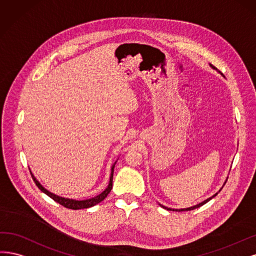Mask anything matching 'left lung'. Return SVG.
Masks as SVG:
<instances>
[{
  "label": "left lung",
  "mask_w": 256,
  "mask_h": 256,
  "mask_svg": "<svg viewBox=\"0 0 256 256\" xmlns=\"http://www.w3.org/2000/svg\"><path fill=\"white\" fill-rule=\"evenodd\" d=\"M210 67L212 68H214V69H216L215 67H214V66L212 64H210ZM217 196V194H214L212 198H208V200H205V201H203L202 203H199V204H196V205H194V206H192V208H180V210H172V208H166V206H162V205H160L162 206V208H166V210H176V212H184V210H194V208H200V206H202L203 204H205V203H208L210 200H212V198L214 196Z\"/></svg>",
  "instance_id": "obj_1"
}]
</instances>
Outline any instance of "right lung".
<instances>
[{"mask_svg":"<svg viewBox=\"0 0 256 256\" xmlns=\"http://www.w3.org/2000/svg\"><path fill=\"white\" fill-rule=\"evenodd\" d=\"M114 164H116V162H114L112 166V172H110V184L108 186H107V188L105 189V190L103 192H101L100 194H98L94 198H92V199H87V200H82V201H76V200H72V199H67V198H62V196H56L50 192H48L46 189L41 185L38 180H36V178L32 174V180H34L35 184L37 185V187L40 189L41 192H44L46 194H48V196L51 198V199H53L55 202L60 203V205L64 206V208H70V210H80V208H92V206H94L96 204L102 202L105 198L107 196V194H108L112 190V176H114Z\"/></svg>","mask_w":256,"mask_h":256,"instance_id":"add662e5","label":"right lung"}]
</instances>
